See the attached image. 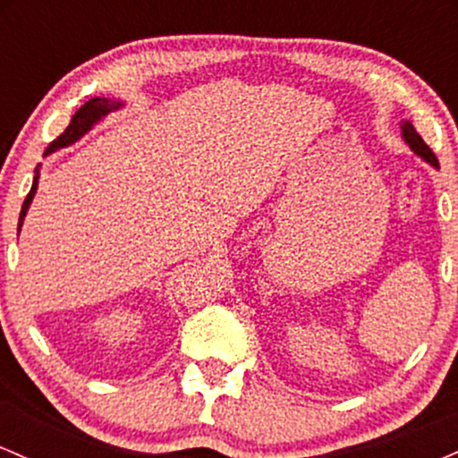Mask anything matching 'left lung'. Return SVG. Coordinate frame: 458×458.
<instances>
[{
	"mask_svg": "<svg viewBox=\"0 0 458 458\" xmlns=\"http://www.w3.org/2000/svg\"><path fill=\"white\" fill-rule=\"evenodd\" d=\"M403 138H404V141H407V144H409V148H411V150L415 152V155L422 157L424 161L430 163V165H435V167L439 165V161H437V157H435V152L430 150L427 144H424V140L420 138L418 131L413 129L411 123H403Z\"/></svg>",
	"mask_w": 458,
	"mask_h": 458,
	"instance_id": "8db88e82",
	"label": "left lung"
}]
</instances>
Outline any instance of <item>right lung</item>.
Here are the masks:
<instances>
[{
	"instance_id": "right-lung-1",
	"label": "right lung",
	"mask_w": 458,
	"mask_h": 458,
	"mask_svg": "<svg viewBox=\"0 0 458 458\" xmlns=\"http://www.w3.org/2000/svg\"><path fill=\"white\" fill-rule=\"evenodd\" d=\"M123 107V101H114V98H98L94 97L90 98L88 103H83L81 107L77 109V114L71 118V124L64 129V133L60 135V138H55L54 141L49 144V148L45 150V155H49V152H54L57 148H64V146H71L72 141H77L81 135H86L88 131H90L94 124L98 123V120L105 118L109 112H114V109H120ZM38 176H40V165L34 170V182H31V189L28 193V198H25L23 207H21V215H19V230L21 225H23V219H25V213H28L31 199H34V193H36V187H38Z\"/></svg>"
}]
</instances>
